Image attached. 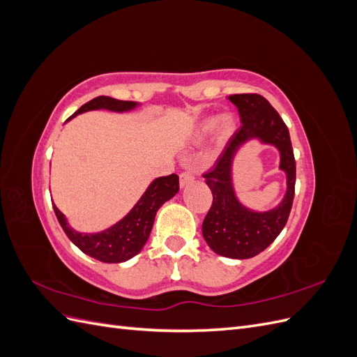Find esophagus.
<instances>
[{
  "mask_svg": "<svg viewBox=\"0 0 357 357\" xmlns=\"http://www.w3.org/2000/svg\"><path fill=\"white\" fill-rule=\"evenodd\" d=\"M193 172L192 171H183L181 174H180V186L181 188H185V186H188L189 183H192L193 181Z\"/></svg>",
  "mask_w": 357,
  "mask_h": 357,
  "instance_id": "1",
  "label": "esophagus"
}]
</instances>
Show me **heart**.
Masks as SVG:
<instances>
[{
	"label": "heart",
	"instance_id": "obj_1",
	"mask_svg": "<svg viewBox=\"0 0 357 357\" xmlns=\"http://www.w3.org/2000/svg\"><path fill=\"white\" fill-rule=\"evenodd\" d=\"M218 119H208L207 122L204 123V132H208V131H211V129L218 125ZM232 126H234V123H232V119L229 117V116H225V117H222V121H220V131L223 132V134H229L231 132V129H232Z\"/></svg>",
	"mask_w": 357,
	"mask_h": 357
}]
</instances>
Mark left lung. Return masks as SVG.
<instances>
[{
    "mask_svg": "<svg viewBox=\"0 0 357 357\" xmlns=\"http://www.w3.org/2000/svg\"><path fill=\"white\" fill-rule=\"evenodd\" d=\"M229 101L238 109L241 126L228 139L210 171L202 176L213 193V204L202 222V235L211 250L225 257L248 259L264 252L289 219L295 197L296 164L283 119L262 95L235 93ZM259 137L280 152V169L288 176V192L275 209L252 212L236 199L231 186V160L248 139Z\"/></svg>",
    "mask_w": 357,
    "mask_h": 357,
    "instance_id": "1",
    "label": "left lung"
}]
</instances>
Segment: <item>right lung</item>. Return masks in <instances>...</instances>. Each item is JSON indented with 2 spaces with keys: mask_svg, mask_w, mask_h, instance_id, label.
<instances>
[{
  "mask_svg": "<svg viewBox=\"0 0 357 357\" xmlns=\"http://www.w3.org/2000/svg\"><path fill=\"white\" fill-rule=\"evenodd\" d=\"M134 107H137V102L134 101H121L110 98V96H96V98L82 105L67 121L89 110L105 109L121 113L132 110ZM178 188L177 174L158 177L150 183L144 195L139 198L134 208L121 222H117L109 229L96 234H82L74 231L67 223L66 215L58 210L55 204H53V210H55L63 232L83 253L105 264H121L134 257L144 247L150 232H152L156 211L160 208L162 204L176 195Z\"/></svg>",
  "mask_w": 357,
  "mask_h": 357,
  "instance_id": "obj_1",
  "label": "right lung"
}]
</instances>
